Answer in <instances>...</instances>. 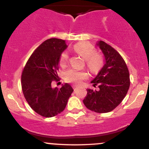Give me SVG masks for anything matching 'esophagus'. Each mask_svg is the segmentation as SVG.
Listing matches in <instances>:
<instances>
[{
    "instance_id": "esophagus-1",
    "label": "esophagus",
    "mask_w": 149,
    "mask_h": 149,
    "mask_svg": "<svg viewBox=\"0 0 149 149\" xmlns=\"http://www.w3.org/2000/svg\"><path fill=\"white\" fill-rule=\"evenodd\" d=\"M72 87H73V90H74V91H75V90H76V89H77V88H78V86H76V85H73V86H72Z\"/></svg>"
}]
</instances>
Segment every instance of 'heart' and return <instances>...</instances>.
<instances>
[{
	"label": "heart",
	"instance_id": "1",
	"mask_svg": "<svg viewBox=\"0 0 149 149\" xmlns=\"http://www.w3.org/2000/svg\"><path fill=\"white\" fill-rule=\"evenodd\" d=\"M73 49L86 60V65L90 71L92 73H97L101 70L104 61L102 55L97 52L95 47L88 42H79L73 46ZM68 61V53L66 51H64L60 56V64L61 65H65ZM64 78L66 81L78 84H80L84 79H86L88 78V74L84 70L70 68L65 72Z\"/></svg>",
	"mask_w": 149,
	"mask_h": 149
}]
</instances>
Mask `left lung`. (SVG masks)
<instances>
[{
  "mask_svg": "<svg viewBox=\"0 0 149 149\" xmlns=\"http://www.w3.org/2000/svg\"><path fill=\"white\" fill-rule=\"evenodd\" d=\"M105 57V64L91 81L99 90L87 89L83 100L88 109L97 113L111 112L122 102L130 84L128 68L120 54L103 41L98 43Z\"/></svg>",
  "mask_w": 149,
  "mask_h": 149,
  "instance_id": "obj_1",
  "label": "left lung"
}]
</instances>
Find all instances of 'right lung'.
I'll use <instances>...</instances> for the list:
<instances>
[{
	"mask_svg": "<svg viewBox=\"0 0 149 149\" xmlns=\"http://www.w3.org/2000/svg\"><path fill=\"white\" fill-rule=\"evenodd\" d=\"M67 47L61 39L43 42L29 57L22 73V88L31 109L45 118H52L65 109L73 91L70 84L52 88L51 83L58 81L57 71L63 51Z\"/></svg>",
	"mask_w": 149,
	"mask_h": 149,
	"instance_id": "add662e5",
	"label": "right lung"
}]
</instances>
